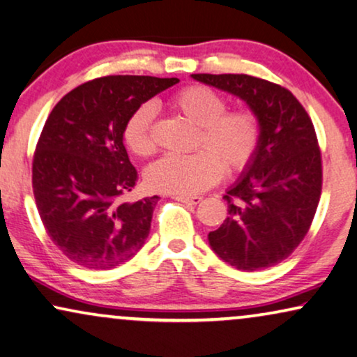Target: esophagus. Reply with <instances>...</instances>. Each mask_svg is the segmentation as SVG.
Instances as JSON below:
<instances>
[{"instance_id":"1","label":"esophagus","mask_w":357,"mask_h":357,"mask_svg":"<svg viewBox=\"0 0 357 357\" xmlns=\"http://www.w3.org/2000/svg\"><path fill=\"white\" fill-rule=\"evenodd\" d=\"M174 200L189 205H197L200 200H202V197H197V195H194V197H190V195H174Z\"/></svg>"}]
</instances>
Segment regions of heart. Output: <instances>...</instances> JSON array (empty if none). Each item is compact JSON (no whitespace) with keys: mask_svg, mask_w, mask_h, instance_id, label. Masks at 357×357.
Masks as SVG:
<instances>
[{"mask_svg":"<svg viewBox=\"0 0 357 357\" xmlns=\"http://www.w3.org/2000/svg\"><path fill=\"white\" fill-rule=\"evenodd\" d=\"M172 107L185 121L199 128L197 145L204 147L188 155H165L145 172L150 189L174 195L202 192L228 173L249 167L260 142L259 116L250 108L227 112V100L204 85H189L173 95ZM157 109L142 103L124 124L123 139L137 157L155 152L153 121Z\"/></svg>","mask_w":357,"mask_h":357,"instance_id":"obj_1","label":"heart"}]
</instances>
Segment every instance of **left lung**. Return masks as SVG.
I'll list each match as a JSON object with an SVG mask.
<instances>
[{"instance_id": "left-lung-1", "label": "left lung", "mask_w": 357, "mask_h": 357, "mask_svg": "<svg viewBox=\"0 0 357 357\" xmlns=\"http://www.w3.org/2000/svg\"><path fill=\"white\" fill-rule=\"evenodd\" d=\"M243 100L260 121L255 157L227 190L213 252L244 272L280 264L307 234L322 192V157L307 112L288 89L248 74H192Z\"/></svg>"}]
</instances>
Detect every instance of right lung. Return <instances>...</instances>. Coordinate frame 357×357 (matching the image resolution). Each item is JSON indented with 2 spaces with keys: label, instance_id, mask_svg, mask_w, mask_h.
<instances>
[{
  "label": "right lung",
  "instance_id": "1",
  "mask_svg": "<svg viewBox=\"0 0 357 357\" xmlns=\"http://www.w3.org/2000/svg\"><path fill=\"white\" fill-rule=\"evenodd\" d=\"M178 82L98 77L64 95L50 113L33 155V195L48 236L77 265L114 268L145 244L160 197L119 200L137 181L123 130L135 108Z\"/></svg>",
  "mask_w": 357,
  "mask_h": 357
}]
</instances>
